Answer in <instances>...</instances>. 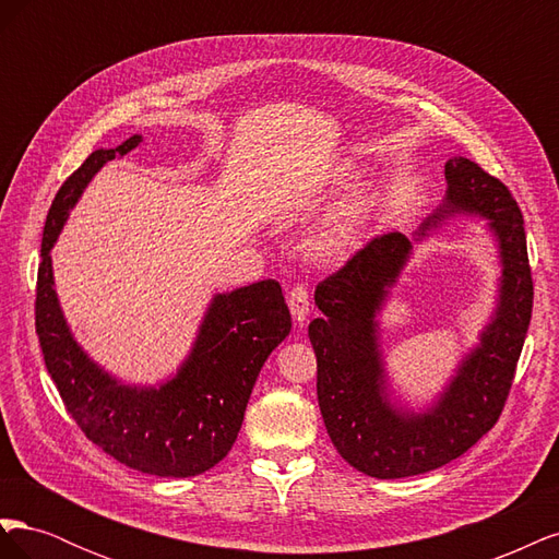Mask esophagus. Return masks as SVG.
I'll use <instances>...</instances> for the list:
<instances>
[{
    "label": "esophagus",
    "mask_w": 559,
    "mask_h": 559,
    "mask_svg": "<svg viewBox=\"0 0 559 559\" xmlns=\"http://www.w3.org/2000/svg\"><path fill=\"white\" fill-rule=\"evenodd\" d=\"M289 308H292L296 324H306V319L310 314V300H308L306 286H294L289 294Z\"/></svg>",
    "instance_id": "1"
}]
</instances>
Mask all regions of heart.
<instances>
[{
  "label": "heart",
  "mask_w": 559,
  "mask_h": 559,
  "mask_svg": "<svg viewBox=\"0 0 559 559\" xmlns=\"http://www.w3.org/2000/svg\"><path fill=\"white\" fill-rule=\"evenodd\" d=\"M361 179V167L354 158H341L335 160L329 170L321 177L319 193L324 200L337 198L343 193H349L354 186ZM378 212V193L373 189L354 191L337 212L329 218L326 224H321L319 230L312 235L310 251L319 263L335 265L347 261L354 251L359 249L361 238L366 235L370 222L376 218Z\"/></svg>",
  "instance_id": "heart-1"
}]
</instances>
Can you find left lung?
Listing matches in <instances>:
<instances>
[{
    "label": "left lung",
    "mask_w": 559,
    "mask_h": 559,
    "mask_svg": "<svg viewBox=\"0 0 559 559\" xmlns=\"http://www.w3.org/2000/svg\"><path fill=\"white\" fill-rule=\"evenodd\" d=\"M443 202L405 238L389 233L361 249L314 292L324 317L310 321L317 399L331 443L370 478H408L464 454L495 427L509 396L532 319V270L522 214L506 186L464 156L445 163ZM454 215L483 217L502 275L493 314L449 384L421 409L393 389L381 349V310L412 247Z\"/></svg>",
    "instance_id": "obj_1"
}]
</instances>
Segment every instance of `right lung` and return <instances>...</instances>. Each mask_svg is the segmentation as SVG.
Here are the masks:
<instances>
[{
  "label": "right lung",
  "mask_w": 559,
  "mask_h": 559,
  "mask_svg": "<svg viewBox=\"0 0 559 559\" xmlns=\"http://www.w3.org/2000/svg\"><path fill=\"white\" fill-rule=\"evenodd\" d=\"M142 142L132 134L116 148L93 151L60 186L44 226L37 333L67 411L97 448L134 471L189 478L233 448L251 389L270 352L289 335L292 314L275 280L214 294L186 359L156 384L116 378L81 347L60 306L50 249L93 177Z\"/></svg>",
  "instance_id": "1"
}]
</instances>
